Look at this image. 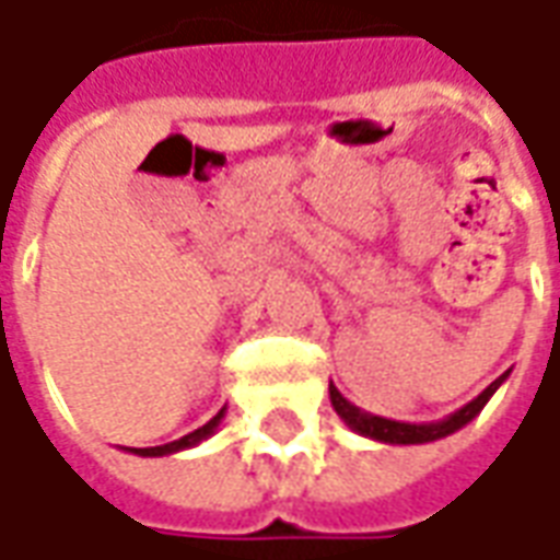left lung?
<instances>
[{
  "label": "left lung",
  "instance_id": "obj_1",
  "mask_svg": "<svg viewBox=\"0 0 560 560\" xmlns=\"http://www.w3.org/2000/svg\"><path fill=\"white\" fill-rule=\"evenodd\" d=\"M505 380L508 371L499 376V380H492L480 396L470 398V401H467L464 408H458L455 415H448V418L442 420H430V423H408V420H389L380 418V415H368V411L355 408L349 398L342 396L334 383H330V401H334L336 415L346 420V427L355 430L358 436H368V440L374 442H386V445H423V442L445 440V436H452L455 430L467 427L470 420L483 411L486 401L495 396V389H499Z\"/></svg>",
  "mask_w": 560,
  "mask_h": 560
}]
</instances>
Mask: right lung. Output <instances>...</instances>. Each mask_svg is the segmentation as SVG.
I'll list each match as a JSON object with an SVG mask.
<instances>
[{
  "instance_id": "obj_1",
  "label": "right lung",
  "mask_w": 560,
  "mask_h": 560,
  "mask_svg": "<svg viewBox=\"0 0 560 560\" xmlns=\"http://www.w3.org/2000/svg\"><path fill=\"white\" fill-rule=\"evenodd\" d=\"M224 420V408L214 415V418L208 420L205 427H199V430H192V433H186V436H180V440L174 442H164V445H152V448H127V452H133V455H142V458H162V455H174V452H184V448H192V445H199V442H205L214 430H218V423Z\"/></svg>"
}]
</instances>
